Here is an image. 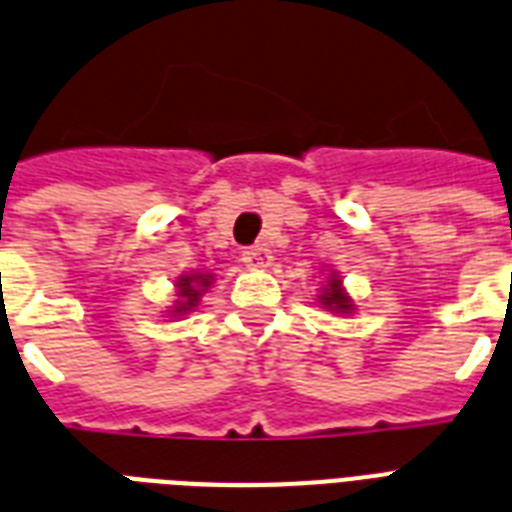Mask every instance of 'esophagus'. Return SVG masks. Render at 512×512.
I'll list each match as a JSON object with an SVG mask.
<instances>
[{"instance_id":"1","label":"esophagus","mask_w":512,"mask_h":512,"mask_svg":"<svg viewBox=\"0 0 512 512\" xmlns=\"http://www.w3.org/2000/svg\"><path fill=\"white\" fill-rule=\"evenodd\" d=\"M242 260L247 268H268L273 263V255H270L268 247H249L242 252Z\"/></svg>"}]
</instances>
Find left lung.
<instances>
[{
    "instance_id": "8db88e82",
    "label": "left lung",
    "mask_w": 512,
    "mask_h": 512,
    "mask_svg": "<svg viewBox=\"0 0 512 512\" xmlns=\"http://www.w3.org/2000/svg\"><path fill=\"white\" fill-rule=\"evenodd\" d=\"M318 302H321L326 310H331V313H339V315H347L355 310L350 294L344 292L342 278H339V273H334V270L328 273V281H326V286H323V292H321V297H318Z\"/></svg>"
}]
</instances>
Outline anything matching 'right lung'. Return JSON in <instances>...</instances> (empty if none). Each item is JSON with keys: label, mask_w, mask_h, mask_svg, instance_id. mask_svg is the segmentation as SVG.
<instances>
[{"label": "right lung", "mask_w": 512, "mask_h": 512, "mask_svg": "<svg viewBox=\"0 0 512 512\" xmlns=\"http://www.w3.org/2000/svg\"><path fill=\"white\" fill-rule=\"evenodd\" d=\"M213 284V273H186L176 281V307L170 310V315H186L199 305V297L210 289Z\"/></svg>", "instance_id": "obj_1"}]
</instances>
